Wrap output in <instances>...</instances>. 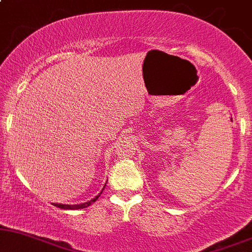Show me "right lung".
Wrapping results in <instances>:
<instances>
[{"mask_svg":"<svg viewBox=\"0 0 252 252\" xmlns=\"http://www.w3.org/2000/svg\"><path fill=\"white\" fill-rule=\"evenodd\" d=\"M106 182H108V181H106ZM104 189H105V186H104ZM102 192H103V189H102ZM102 192H100L99 194H98L97 196H94V198L92 199V200L84 202V204H79V205H63V204H54V206L59 207V209H63V210H79V209H85V207L90 206V205H91L92 202L96 201L97 199L99 198V196H100V194H102Z\"/></svg>","mask_w":252,"mask_h":252,"instance_id":"right-lung-1","label":"right lung"}]
</instances>
